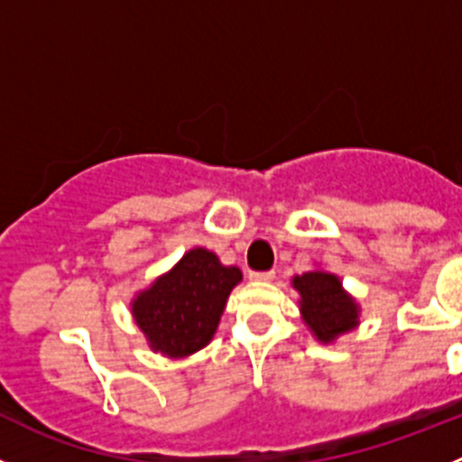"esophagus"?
I'll return each mask as SVG.
<instances>
[{"mask_svg":"<svg viewBox=\"0 0 462 462\" xmlns=\"http://www.w3.org/2000/svg\"><path fill=\"white\" fill-rule=\"evenodd\" d=\"M248 278L255 280V282H271L275 278V271H251Z\"/></svg>","mask_w":462,"mask_h":462,"instance_id":"obj_1","label":"esophagus"}]
</instances>
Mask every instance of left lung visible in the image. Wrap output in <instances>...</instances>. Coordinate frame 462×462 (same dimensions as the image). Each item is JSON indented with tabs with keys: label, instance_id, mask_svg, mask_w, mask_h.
I'll return each mask as SVG.
<instances>
[{
	"label": "left lung",
	"instance_id": "8db88e82",
	"mask_svg": "<svg viewBox=\"0 0 462 462\" xmlns=\"http://www.w3.org/2000/svg\"><path fill=\"white\" fill-rule=\"evenodd\" d=\"M300 294V314L319 342L328 344L357 326L356 300L344 291L342 280L326 271H308L291 280Z\"/></svg>",
	"mask_w": 462,
	"mask_h": 462
}]
</instances>
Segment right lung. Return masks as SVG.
Here are the masks:
<instances>
[{"mask_svg": "<svg viewBox=\"0 0 462 462\" xmlns=\"http://www.w3.org/2000/svg\"><path fill=\"white\" fill-rule=\"evenodd\" d=\"M241 282L236 266H223L207 248H193L168 273L132 300L134 321L152 351L187 357L211 342L227 296Z\"/></svg>", "mask_w": 462, "mask_h": 462, "instance_id": "obj_1", "label": "right lung"}]
</instances>
